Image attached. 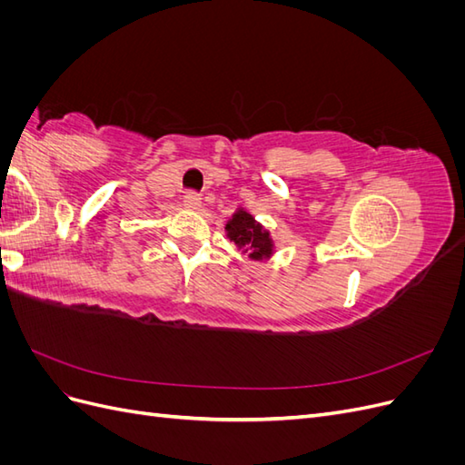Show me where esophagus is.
<instances>
[{
	"mask_svg": "<svg viewBox=\"0 0 465 465\" xmlns=\"http://www.w3.org/2000/svg\"><path fill=\"white\" fill-rule=\"evenodd\" d=\"M184 205H186L188 211H200V209H202V198H200V193L188 192L186 200H184Z\"/></svg>",
	"mask_w": 465,
	"mask_h": 465,
	"instance_id": "34e87169",
	"label": "esophagus"
}]
</instances>
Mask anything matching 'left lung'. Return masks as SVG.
I'll return each instance as SVG.
<instances>
[{
    "label": "left lung",
    "mask_w": 465,
    "mask_h": 465,
    "mask_svg": "<svg viewBox=\"0 0 465 465\" xmlns=\"http://www.w3.org/2000/svg\"><path fill=\"white\" fill-rule=\"evenodd\" d=\"M224 232H227V238L236 246V250L248 254L250 260L267 262L275 254L272 232L244 207H238L232 217L224 223Z\"/></svg>",
    "instance_id": "8db88e82"
}]
</instances>
